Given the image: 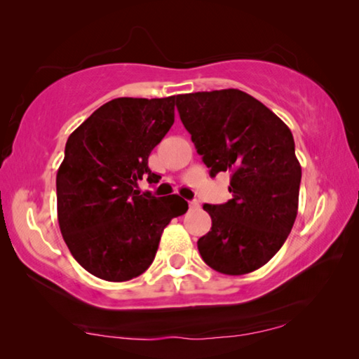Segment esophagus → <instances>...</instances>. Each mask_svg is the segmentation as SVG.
<instances>
[{
    "label": "esophagus",
    "instance_id": "34e87169",
    "mask_svg": "<svg viewBox=\"0 0 359 359\" xmlns=\"http://www.w3.org/2000/svg\"><path fill=\"white\" fill-rule=\"evenodd\" d=\"M189 206H190V209H198V208H200V203H198L196 200H191L189 203Z\"/></svg>",
    "mask_w": 359,
    "mask_h": 359
}]
</instances>
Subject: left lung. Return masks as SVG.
<instances>
[{"label":"left lung","instance_id":"1","mask_svg":"<svg viewBox=\"0 0 359 359\" xmlns=\"http://www.w3.org/2000/svg\"><path fill=\"white\" fill-rule=\"evenodd\" d=\"M175 105L210 177L230 172L231 200L203 206L212 226L198 240V251L224 275L260 269L297 217L302 168L291 129L240 89L180 94Z\"/></svg>","mask_w":359,"mask_h":359}]
</instances>
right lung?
I'll return each instance as SVG.
<instances>
[{
	"label": "right lung",
	"instance_id": "1",
	"mask_svg": "<svg viewBox=\"0 0 359 359\" xmlns=\"http://www.w3.org/2000/svg\"><path fill=\"white\" fill-rule=\"evenodd\" d=\"M177 95L119 97L97 108L65 145L57 170V219L68 249L90 275L121 283L151 265L163 230L185 214L179 195H140L137 180L158 184L151 150L174 124Z\"/></svg>",
	"mask_w": 359,
	"mask_h": 359
}]
</instances>
